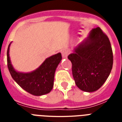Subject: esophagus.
Wrapping results in <instances>:
<instances>
[{
  "mask_svg": "<svg viewBox=\"0 0 122 122\" xmlns=\"http://www.w3.org/2000/svg\"><path fill=\"white\" fill-rule=\"evenodd\" d=\"M61 54H62V56L63 57H66L68 56V52L66 50H63L61 51Z\"/></svg>",
  "mask_w": 122,
  "mask_h": 122,
  "instance_id": "1",
  "label": "esophagus"
}]
</instances>
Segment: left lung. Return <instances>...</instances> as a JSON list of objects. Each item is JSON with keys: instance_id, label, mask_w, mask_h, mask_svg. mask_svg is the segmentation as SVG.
Wrapping results in <instances>:
<instances>
[{"instance_id": "8db88e82", "label": "left lung", "mask_w": 122, "mask_h": 122, "mask_svg": "<svg viewBox=\"0 0 122 122\" xmlns=\"http://www.w3.org/2000/svg\"><path fill=\"white\" fill-rule=\"evenodd\" d=\"M68 58L72 64L75 84L80 90L89 92L98 90L104 84L113 63L110 40L99 27L92 30Z\"/></svg>"}]
</instances>
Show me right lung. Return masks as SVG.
Listing matches in <instances>:
<instances>
[{"label":"right lung","instance_id":"right-lung-1","mask_svg":"<svg viewBox=\"0 0 122 122\" xmlns=\"http://www.w3.org/2000/svg\"><path fill=\"white\" fill-rule=\"evenodd\" d=\"M10 44L7 52V67L14 81L22 89L34 96H42L50 92L53 88L55 71L62 59L61 54L57 53L47 58L32 72L20 73L14 70L10 63L9 55Z\"/></svg>","mask_w":122,"mask_h":122}]
</instances>
